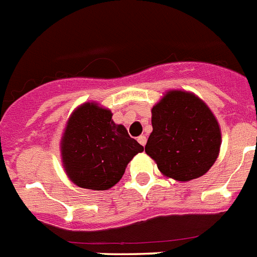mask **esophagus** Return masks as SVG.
I'll use <instances>...</instances> for the list:
<instances>
[{"label": "esophagus", "instance_id": "1", "mask_svg": "<svg viewBox=\"0 0 257 257\" xmlns=\"http://www.w3.org/2000/svg\"><path fill=\"white\" fill-rule=\"evenodd\" d=\"M138 142L142 144V146H146V143H147V138H146V135H141V137L138 138Z\"/></svg>", "mask_w": 257, "mask_h": 257}]
</instances>
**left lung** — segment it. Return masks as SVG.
<instances>
[{
  "label": "left lung",
  "mask_w": 257,
  "mask_h": 257,
  "mask_svg": "<svg viewBox=\"0 0 257 257\" xmlns=\"http://www.w3.org/2000/svg\"><path fill=\"white\" fill-rule=\"evenodd\" d=\"M151 113L146 154L159 171L181 182L205 175L222 143L219 123L209 106L194 93L177 89L165 93Z\"/></svg>",
  "instance_id": "1"
}]
</instances>
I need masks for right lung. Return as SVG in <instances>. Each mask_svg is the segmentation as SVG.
<instances>
[{
    "label": "right lung",
    "instance_id": "obj_1",
    "mask_svg": "<svg viewBox=\"0 0 257 257\" xmlns=\"http://www.w3.org/2000/svg\"><path fill=\"white\" fill-rule=\"evenodd\" d=\"M113 113L97 102H84L67 120L60 156L68 179L80 188L107 190L119 181L143 146L130 138Z\"/></svg>",
    "mask_w": 257,
    "mask_h": 257
}]
</instances>
